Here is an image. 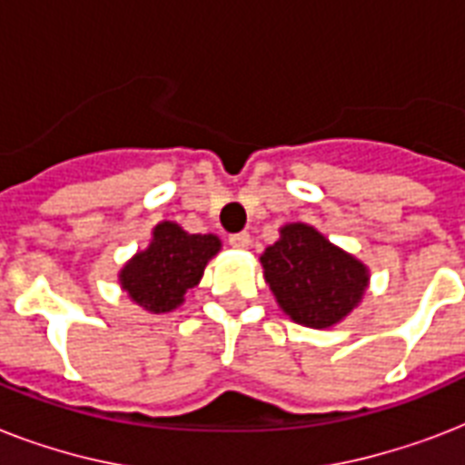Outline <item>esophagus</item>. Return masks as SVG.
Wrapping results in <instances>:
<instances>
[{
	"instance_id": "34e87169",
	"label": "esophagus",
	"mask_w": 465,
	"mask_h": 465,
	"mask_svg": "<svg viewBox=\"0 0 465 465\" xmlns=\"http://www.w3.org/2000/svg\"><path fill=\"white\" fill-rule=\"evenodd\" d=\"M229 246H233V248H241V251H243V248H248V246H251V233H248V232L232 233V236H229Z\"/></svg>"
}]
</instances>
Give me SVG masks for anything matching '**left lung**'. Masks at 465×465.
<instances>
[{"label":"left lung","mask_w":465,"mask_h":465,"mask_svg":"<svg viewBox=\"0 0 465 465\" xmlns=\"http://www.w3.org/2000/svg\"><path fill=\"white\" fill-rule=\"evenodd\" d=\"M261 255L265 282L284 313L309 328H328L357 306L367 268L340 251L313 226L287 224Z\"/></svg>","instance_id":"left-lung-1"}]
</instances>
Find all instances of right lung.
I'll return each instance as SVG.
<instances>
[{
    "label": "right lung",
    "instance_id": "obj_1",
    "mask_svg": "<svg viewBox=\"0 0 465 465\" xmlns=\"http://www.w3.org/2000/svg\"><path fill=\"white\" fill-rule=\"evenodd\" d=\"M219 239L212 233H188L178 224L163 222L154 229V241L127 262L120 272L123 290L147 311H171L183 294L195 287Z\"/></svg>",
    "mask_w": 465,
    "mask_h": 465
}]
</instances>
